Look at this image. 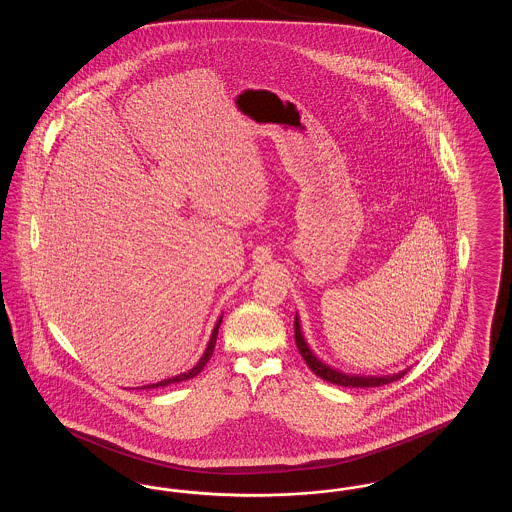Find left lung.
I'll return each mask as SVG.
<instances>
[{"label":"left lung","mask_w":512,"mask_h":512,"mask_svg":"<svg viewBox=\"0 0 512 512\" xmlns=\"http://www.w3.org/2000/svg\"><path fill=\"white\" fill-rule=\"evenodd\" d=\"M295 343L297 349L301 353V357L305 359L307 366L317 374L318 378L336 384V386H343V388H376V386H386L391 384L399 378H403L407 374V370H401L397 374H388V376H361V374H345L338 368H332L326 363H322L317 355L311 351V347L307 345V341L303 338L301 326H299V318L295 317Z\"/></svg>","instance_id":"8db88e82"}]
</instances>
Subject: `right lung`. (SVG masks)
Returning a JSON list of instances; mask_svg holds the SVG:
<instances>
[{
	"instance_id": "1",
	"label": "right lung",
	"mask_w": 512,
	"mask_h": 512,
	"mask_svg": "<svg viewBox=\"0 0 512 512\" xmlns=\"http://www.w3.org/2000/svg\"><path fill=\"white\" fill-rule=\"evenodd\" d=\"M220 322H222V317L217 320V324H215V328H213V334H211V340L207 343V349H205V353L201 355V359L197 361V365H195L194 368H190V370H188V372H184V374H178V376H172V378H167V380H161V382H157V384H147V386H142L140 390L165 388V386H171V384H176V382H184V380H190V378L197 376V374L203 370V366L209 363V359H211V355H213V349H215V343H217V334H219Z\"/></svg>"
}]
</instances>
